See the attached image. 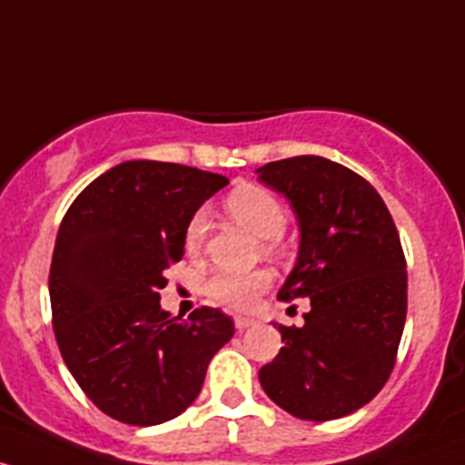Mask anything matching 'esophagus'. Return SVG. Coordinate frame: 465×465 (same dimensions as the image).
<instances>
[{"label":"esophagus","instance_id":"esophagus-1","mask_svg":"<svg viewBox=\"0 0 465 465\" xmlns=\"http://www.w3.org/2000/svg\"><path fill=\"white\" fill-rule=\"evenodd\" d=\"M252 324H255V320L246 318V315H237V318H234V329H237L239 333L246 331V329L252 327Z\"/></svg>","mask_w":465,"mask_h":465}]
</instances>
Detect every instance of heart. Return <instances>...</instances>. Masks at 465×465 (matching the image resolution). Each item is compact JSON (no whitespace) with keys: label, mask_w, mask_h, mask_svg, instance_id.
<instances>
[{"label":"heart","mask_w":465,"mask_h":465,"mask_svg":"<svg viewBox=\"0 0 465 465\" xmlns=\"http://www.w3.org/2000/svg\"><path fill=\"white\" fill-rule=\"evenodd\" d=\"M226 210L234 222L264 239L262 248H264L266 255L282 257L280 234L284 232L289 217H286V208L275 194L255 188V185H243V188L232 190L228 194ZM205 232H208V214L203 210H197L185 226V248L190 252L199 251ZM271 282L272 275L266 268H257L251 272H217V275L210 277L208 293L217 302L231 306V309L246 311L257 302V298L271 286Z\"/></svg>","instance_id":"heart-1"}]
</instances>
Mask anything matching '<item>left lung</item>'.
<instances>
[{"label": "left lung", "instance_id": "8db88e82", "mask_svg": "<svg viewBox=\"0 0 465 465\" xmlns=\"http://www.w3.org/2000/svg\"><path fill=\"white\" fill-rule=\"evenodd\" d=\"M298 214V264L277 298H309L304 327H282L284 347L260 370L272 403L304 420L361 410L396 365L408 315V271L385 201L370 181L322 156L257 170Z\"/></svg>", "mask_w": 465, "mask_h": 465}]
</instances>
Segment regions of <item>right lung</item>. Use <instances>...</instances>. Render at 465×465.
<instances>
[{
	"mask_svg": "<svg viewBox=\"0 0 465 465\" xmlns=\"http://www.w3.org/2000/svg\"><path fill=\"white\" fill-rule=\"evenodd\" d=\"M226 176L179 163L127 161L75 197L49 272L54 333L91 403L127 425H159L194 403L214 353L232 338L226 313L161 309L183 232Z\"/></svg>",
	"mask_w": 465,
	"mask_h": 465,
	"instance_id": "1",
	"label": "right lung"
}]
</instances>
